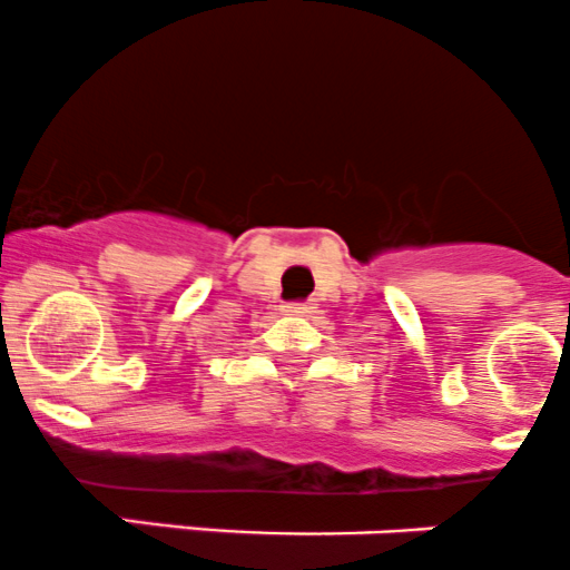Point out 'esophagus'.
Masks as SVG:
<instances>
[{
	"label": "esophagus",
	"mask_w": 570,
	"mask_h": 570,
	"mask_svg": "<svg viewBox=\"0 0 570 570\" xmlns=\"http://www.w3.org/2000/svg\"><path fill=\"white\" fill-rule=\"evenodd\" d=\"M283 315H315L318 313V304L315 302H287V304H283Z\"/></svg>",
	"instance_id": "34e87169"
}]
</instances>
